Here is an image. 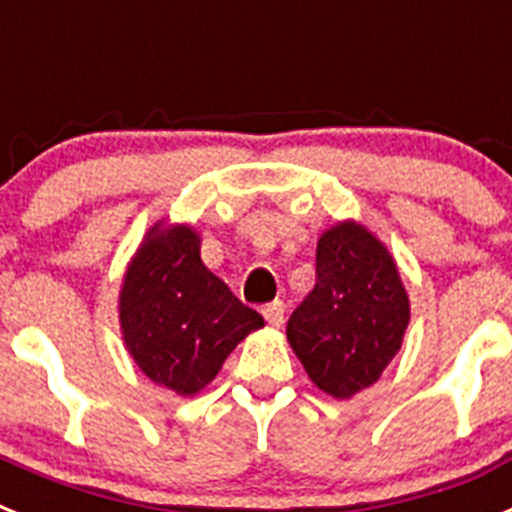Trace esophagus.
I'll use <instances>...</instances> for the list:
<instances>
[{"mask_svg":"<svg viewBox=\"0 0 512 512\" xmlns=\"http://www.w3.org/2000/svg\"><path fill=\"white\" fill-rule=\"evenodd\" d=\"M261 312H264L266 323L271 325V328H279V325L284 323V305L279 300L269 302V305L261 307Z\"/></svg>","mask_w":512,"mask_h":512,"instance_id":"esophagus-1","label":"esophagus"}]
</instances>
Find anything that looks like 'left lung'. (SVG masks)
I'll use <instances>...</instances> for the list:
<instances>
[{"instance_id":"left-lung-1","label":"left lung","mask_w":512,"mask_h":512,"mask_svg":"<svg viewBox=\"0 0 512 512\" xmlns=\"http://www.w3.org/2000/svg\"><path fill=\"white\" fill-rule=\"evenodd\" d=\"M315 287L287 323V341L318 390L348 400L372 387L400 351L410 323L397 261L366 225L323 230Z\"/></svg>"}]
</instances>
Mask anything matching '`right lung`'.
I'll return each instance as SVG.
<instances>
[{
  "label": "right lung",
  "mask_w": 512,
  "mask_h": 512,
  "mask_svg": "<svg viewBox=\"0 0 512 512\" xmlns=\"http://www.w3.org/2000/svg\"><path fill=\"white\" fill-rule=\"evenodd\" d=\"M187 223L158 220L122 277L120 330L128 354L151 382L192 397L217 377L238 343L264 328L200 256Z\"/></svg>",
  "instance_id": "1"
}]
</instances>
